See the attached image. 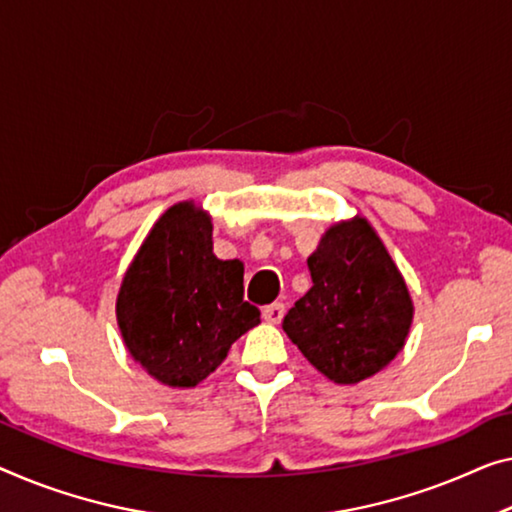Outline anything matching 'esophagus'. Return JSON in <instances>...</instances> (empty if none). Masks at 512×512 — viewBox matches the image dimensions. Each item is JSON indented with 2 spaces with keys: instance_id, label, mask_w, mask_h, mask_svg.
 I'll list each match as a JSON object with an SVG mask.
<instances>
[{
  "instance_id": "1",
  "label": "esophagus",
  "mask_w": 512,
  "mask_h": 512,
  "mask_svg": "<svg viewBox=\"0 0 512 512\" xmlns=\"http://www.w3.org/2000/svg\"><path fill=\"white\" fill-rule=\"evenodd\" d=\"M262 317H264L269 324H280L282 317H285V305H282V303L266 305V308L262 310Z\"/></svg>"
}]
</instances>
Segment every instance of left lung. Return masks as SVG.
<instances>
[{
	"label": "left lung",
	"instance_id": "obj_1",
	"mask_svg": "<svg viewBox=\"0 0 512 512\" xmlns=\"http://www.w3.org/2000/svg\"><path fill=\"white\" fill-rule=\"evenodd\" d=\"M312 287L282 319L289 340L335 384L375 375L400 352L411 299L368 220L333 225L308 257Z\"/></svg>",
	"mask_w": 512,
	"mask_h": 512
}]
</instances>
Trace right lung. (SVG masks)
Returning a JSON list of instances; mask_svg holds the SVG:
<instances>
[{"label":"right lung","instance_id":"right-lung-1","mask_svg":"<svg viewBox=\"0 0 512 512\" xmlns=\"http://www.w3.org/2000/svg\"><path fill=\"white\" fill-rule=\"evenodd\" d=\"M211 220L190 202L154 225L126 271L117 319L128 352L167 386L200 384L259 324L243 301V264L213 255Z\"/></svg>","mask_w":512,"mask_h":512}]
</instances>
